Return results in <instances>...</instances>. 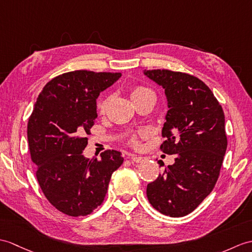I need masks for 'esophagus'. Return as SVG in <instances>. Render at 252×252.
<instances>
[{
  "mask_svg": "<svg viewBox=\"0 0 252 252\" xmlns=\"http://www.w3.org/2000/svg\"><path fill=\"white\" fill-rule=\"evenodd\" d=\"M128 159H131V161H133V162L140 163V162L145 161L146 158H144V157H137L135 155H128Z\"/></svg>",
  "mask_w": 252,
  "mask_h": 252,
  "instance_id": "esophagus-1",
  "label": "esophagus"
}]
</instances>
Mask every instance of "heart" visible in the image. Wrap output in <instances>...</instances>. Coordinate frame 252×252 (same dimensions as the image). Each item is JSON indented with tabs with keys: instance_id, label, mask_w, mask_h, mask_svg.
<instances>
[{
	"instance_id": "b5f03b06",
	"label": "heart",
	"mask_w": 252,
	"mask_h": 252,
	"mask_svg": "<svg viewBox=\"0 0 252 252\" xmlns=\"http://www.w3.org/2000/svg\"><path fill=\"white\" fill-rule=\"evenodd\" d=\"M151 93H154V92L151 91V90L149 89V88H147V87H144V86H135V87H133L132 89H131L130 95H131L132 101H133V102H136L137 99L142 98V97H144V96H146V95H148V94H151ZM105 105H106V101H105V102L103 103L102 109H104ZM143 133H144V132H139L138 134H143ZM138 134H134V135L131 136V138H130V144H131V145H133V146H137V145H138V139H137Z\"/></svg>"
}]
</instances>
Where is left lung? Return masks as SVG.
Masks as SVG:
<instances>
[{"label":"left lung","instance_id":"left-lung-1","mask_svg":"<svg viewBox=\"0 0 252 252\" xmlns=\"http://www.w3.org/2000/svg\"><path fill=\"white\" fill-rule=\"evenodd\" d=\"M145 75L165 91L168 110L160 149L176 157L173 165L148 184L147 197L161 214L184 217L218 180L227 146L224 113L212 90L195 76L169 69H149Z\"/></svg>","mask_w":252,"mask_h":252}]
</instances>
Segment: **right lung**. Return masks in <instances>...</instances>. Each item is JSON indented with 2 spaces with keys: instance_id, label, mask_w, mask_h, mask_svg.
<instances>
[{
  "instance_id": "1",
  "label": "right lung",
  "mask_w": 252,
  "mask_h": 252,
  "mask_svg": "<svg viewBox=\"0 0 252 252\" xmlns=\"http://www.w3.org/2000/svg\"><path fill=\"white\" fill-rule=\"evenodd\" d=\"M120 77L85 69L64 73L45 85L34 104L28 142L35 174L48 202L67 216H87L101 205L124 162L117 150H105L99 160L83 155L97 118L96 98Z\"/></svg>"
}]
</instances>
